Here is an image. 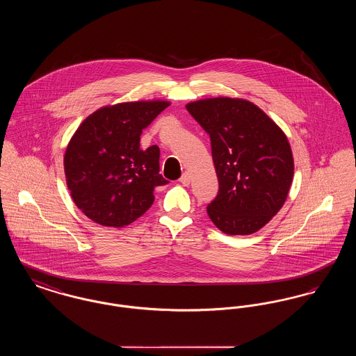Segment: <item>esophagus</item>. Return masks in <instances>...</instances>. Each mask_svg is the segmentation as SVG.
I'll list each match as a JSON object with an SVG mask.
<instances>
[{
  "label": "esophagus",
  "instance_id": "obj_1",
  "mask_svg": "<svg viewBox=\"0 0 356 356\" xmlns=\"http://www.w3.org/2000/svg\"><path fill=\"white\" fill-rule=\"evenodd\" d=\"M179 181H180L183 186H189V183H191V176H189V173L184 172V173L181 175V177H180Z\"/></svg>",
  "mask_w": 356,
  "mask_h": 356
}]
</instances>
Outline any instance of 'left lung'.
I'll list each match as a JSON object with an SVG mask.
<instances>
[{
    "label": "left lung",
    "instance_id": "obj_1",
    "mask_svg": "<svg viewBox=\"0 0 356 356\" xmlns=\"http://www.w3.org/2000/svg\"><path fill=\"white\" fill-rule=\"evenodd\" d=\"M186 111L211 138L219 192L208 204L227 235H250L280 211L293 177L287 137L260 108L241 99L189 102Z\"/></svg>",
    "mask_w": 356,
    "mask_h": 356
}]
</instances>
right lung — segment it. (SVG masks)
Wrapping results in <instances>:
<instances>
[{"label": "right lung", "instance_id": "obj_1", "mask_svg": "<svg viewBox=\"0 0 356 356\" xmlns=\"http://www.w3.org/2000/svg\"><path fill=\"white\" fill-rule=\"evenodd\" d=\"M170 102H122L104 106L81 122L69 141L64 168L70 196L85 216L105 227H124L153 204L160 149L143 151L140 136Z\"/></svg>", "mask_w": 356, "mask_h": 356}]
</instances>
